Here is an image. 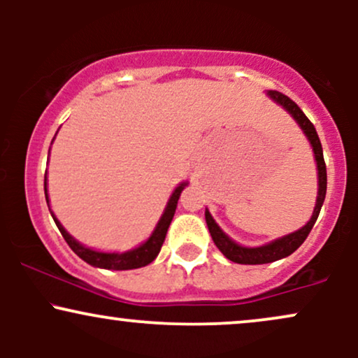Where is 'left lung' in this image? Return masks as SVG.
Returning a JSON list of instances; mask_svg holds the SVG:
<instances>
[{
	"instance_id": "8db88e82",
	"label": "left lung",
	"mask_w": 358,
	"mask_h": 358,
	"mask_svg": "<svg viewBox=\"0 0 358 358\" xmlns=\"http://www.w3.org/2000/svg\"><path fill=\"white\" fill-rule=\"evenodd\" d=\"M268 96L291 114V117L298 122V126L301 127L303 133H305V136L308 138V141H310L311 148H313L316 170H318V196H316L313 215H311V219L308 220L306 225H303V227L296 232L287 234L285 237H279V239L269 242V244L266 245H261V248H244V245L234 242L231 237L217 225V222L213 220L210 212L205 210V220H207V227L212 236V241L215 242V245L225 257L231 259L232 262H237V264H268V262H274L278 261V259L287 257L289 254H293L294 250L305 242L308 234L313 229L315 222L320 215V210H322L324 195H327V165H324L323 148L322 143H320L318 134H316L315 126L311 124L310 119L305 116V113L298 108L296 102L291 101L289 97L285 96V94L278 92V90H269Z\"/></svg>"
}]
</instances>
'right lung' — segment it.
<instances>
[{
    "label": "right lung",
    "mask_w": 358,
    "mask_h": 358,
    "mask_svg": "<svg viewBox=\"0 0 358 358\" xmlns=\"http://www.w3.org/2000/svg\"><path fill=\"white\" fill-rule=\"evenodd\" d=\"M187 182L180 183L178 187L175 188L173 193H171L170 200H168L165 212H163L162 219L158 220L156 224L153 234L150 236V239L146 242H143L141 245L138 248L126 250V252H99V250H94L82 245L80 242H77L73 237L64 229V225L57 220V217L53 215V212L50 210L53 220H55L57 227L62 236H64L65 242L71 245V249L73 252L79 256L82 261H85L87 264L94 266V268H102V269H114V271H127V269H138L143 268V266H148L150 262H153L156 256L159 254V249H162L163 242H165L168 227H170L171 220H173L175 210H176V203H178L180 193L183 192V188L187 187ZM45 199H47L48 203V193H47V176H45Z\"/></svg>",
    "instance_id": "1"
}]
</instances>
